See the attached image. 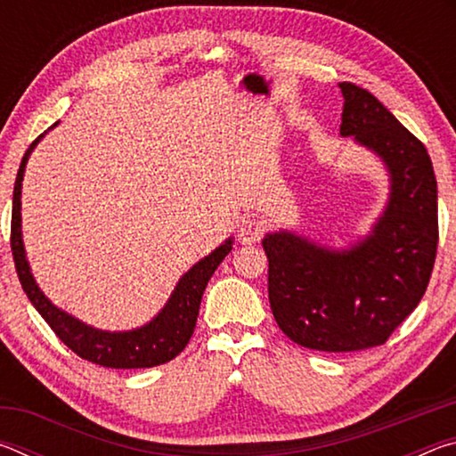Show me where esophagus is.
I'll return each mask as SVG.
<instances>
[{
    "label": "esophagus",
    "instance_id": "esophagus-1",
    "mask_svg": "<svg viewBox=\"0 0 456 456\" xmlns=\"http://www.w3.org/2000/svg\"><path fill=\"white\" fill-rule=\"evenodd\" d=\"M265 229H267V225L264 219L247 217L241 221V227H239V239H241V243H245V245L257 243L259 239L264 237Z\"/></svg>",
    "mask_w": 456,
    "mask_h": 456
}]
</instances>
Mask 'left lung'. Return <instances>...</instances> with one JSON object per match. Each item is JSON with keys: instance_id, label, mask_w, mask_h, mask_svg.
I'll return each instance as SVG.
<instances>
[{"instance_id": "1", "label": "left lung", "mask_w": 456, "mask_h": 456, "mask_svg": "<svg viewBox=\"0 0 456 456\" xmlns=\"http://www.w3.org/2000/svg\"><path fill=\"white\" fill-rule=\"evenodd\" d=\"M339 133L380 154L392 176L388 209L350 251L291 233L264 239L277 326L304 348L356 352L384 344L420 304L438 245L436 179L424 144L368 90L339 84Z\"/></svg>"}]
</instances>
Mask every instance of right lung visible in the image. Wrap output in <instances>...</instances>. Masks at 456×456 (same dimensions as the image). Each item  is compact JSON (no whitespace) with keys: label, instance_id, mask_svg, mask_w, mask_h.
<instances>
[{"label":"right lung","instance_id":"1","mask_svg":"<svg viewBox=\"0 0 456 456\" xmlns=\"http://www.w3.org/2000/svg\"><path fill=\"white\" fill-rule=\"evenodd\" d=\"M42 136L44 134L37 136L36 141L29 144L24 159H21L18 176H15L13 184L10 243L15 272H18L20 283L21 288H24L28 299L34 304L36 310L40 312L42 318L48 322L53 334H56L74 354H78L80 358L92 362V364L120 370L152 368L179 356L184 350V346L189 344L192 331H195L200 297H203L207 283H209L215 269L219 267L221 261L225 259L227 253L231 251V239L227 243H223L219 249H215L209 257L200 259L197 265H192V269H189V273L183 275V280L176 285V289L171 299H168V304L165 305V310L151 323H146L144 328L110 334V331L84 326L82 322L74 320L72 315L64 314L58 310L56 305H52L48 302V297L40 291L32 273H29L24 245H21V179H24V168L29 152L34 151L36 142L40 141Z\"/></svg>","mask_w":456,"mask_h":456}]
</instances>
